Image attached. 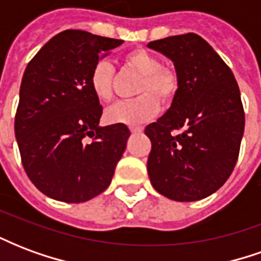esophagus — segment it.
Returning a JSON list of instances; mask_svg holds the SVG:
<instances>
[{
  "mask_svg": "<svg viewBox=\"0 0 261 261\" xmlns=\"http://www.w3.org/2000/svg\"><path fill=\"white\" fill-rule=\"evenodd\" d=\"M130 131L133 134H140L142 133V127H130Z\"/></svg>",
  "mask_w": 261,
  "mask_h": 261,
  "instance_id": "esophagus-1",
  "label": "esophagus"
}]
</instances>
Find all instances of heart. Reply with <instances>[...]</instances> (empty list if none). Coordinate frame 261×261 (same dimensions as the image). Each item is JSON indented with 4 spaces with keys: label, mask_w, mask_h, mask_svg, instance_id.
Listing matches in <instances>:
<instances>
[{
    "label": "heart",
    "mask_w": 261,
    "mask_h": 261,
    "mask_svg": "<svg viewBox=\"0 0 261 261\" xmlns=\"http://www.w3.org/2000/svg\"><path fill=\"white\" fill-rule=\"evenodd\" d=\"M125 68L141 75L136 88L133 100L116 103L106 110V120L110 123L127 125H140L152 120L159 112L158 99L169 103L175 97L179 88V78L173 69L161 65V60L155 54L144 48H136L123 57ZM113 65L106 60H100L93 65L89 74V88L99 102L108 103L114 96Z\"/></svg>",
    "instance_id": "obj_1"
}]
</instances>
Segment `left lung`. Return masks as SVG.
Returning <instances> with one entry per match:
<instances>
[{
    "mask_svg": "<svg viewBox=\"0 0 261 261\" xmlns=\"http://www.w3.org/2000/svg\"><path fill=\"white\" fill-rule=\"evenodd\" d=\"M173 61L179 88L169 110L145 127L152 148L153 189L175 201L211 196L228 180L239 156L245 112L235 76L196 33L148 43ZM173 129H181L172 135Z\"/></svg>",
    "mask_w": 261,
    "mask_h": 261,
    "instance_id": "left-lung-1",
    "label": "left lung"
}]
</instances>
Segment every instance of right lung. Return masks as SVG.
Masks as SVG:
<instances>
[{"label":"right lung","mask_w":261,"mask_h":261,"mask_svg":"<svg viewBox=\"0 0 261 261\" xmlns=\"http://www.w3.org/2000/svg\"><path fill=\"white\" fill-rule=\"evenodd\" d=\"M123 40L64 31L25 69L15 116V137L32 183L50 198L84 202L105 192L124 152L125 124L99 125L102 106L89 74ZM92 138L86 142V137Z\"/></svg>","instance_id":"1"}]
</instances>
